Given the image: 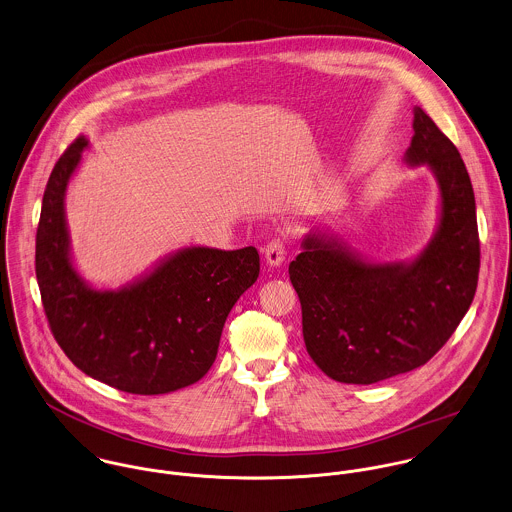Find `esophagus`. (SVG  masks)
Instances as JSON below:
<instances>
[{
	"label": "esophagus",
	"mask_w": 512,
	"mask_h": 512,
	"mask_svg": "<svg viewBox=\"0 0 512 512\" xmlns=\"http://www.w3.org/2000/svg\"><path fill=\"white\" fill-rule=\"evenodd\" d=\"M265 261L269 267H279L285 261V245L281 239H273L265 249H263Z\"/></svg>",
	"instance_id": "1"
}]
</instances>
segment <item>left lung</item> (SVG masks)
Listing matches in <instances>:
<instances>
[{
	"mask_svg": "<svg viewBox=\"0 0 512 512\" xmlns=\"http://www.w3.org/2000/svg\"><path fill=\"white\" fill-rule=\"evenodd\" d=\"M404 162L427 166L439 190L437 225L411 259L376 263L340 235L310 229L289 265L314 364L342 384H376L423 366L455 332L479 279L471 178L455 144L419 108Z\"/></svg>",
	"mask_w": 512,
	"mask_h": 512,
	"instance_id": "8db88e82",
	"label": "left lung"
}]
</instances>
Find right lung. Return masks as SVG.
Masks as SVG:
<instances>
[{"mask_svg": "<svg viewBox=\"0 0 512 512\" xmlns=\"http://www.w3.org/2000/svg\"><path fill=\"white\" fill-rule=\"evenodd\" d=\"M89 148L77 138L55 164L41 205L35 273L51 332L87 376L158 396L202 380L227 314L259 277L255 247H184L120 289H97L75 267L65 215L71 178Z\"/></svg>", "mask_w": 512, "mask_h": 512, "instance_id": "add662e5", "label": "right lung"}]
</instances>
